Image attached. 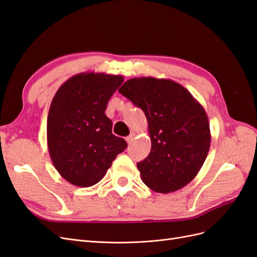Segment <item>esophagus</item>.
<instances>
[{
  "label": "esophagus",
  "mask_w": 257,
  "mask_h": 257,
  "mask_svg": "<svg viewBox=\"0 0 257 257\" xmlns=\"http://www.w3.org/2000/svg\"><path fill=\"white\" fill-rule=\"evenodd\" d=\"M134 137H135V134L134 133H132L130 136H127L126 138H125V141H126V143L130 145L132 142L134 141Z\"/></svg>",
  "instance_id": "esophagus-1"
}]
</instances>
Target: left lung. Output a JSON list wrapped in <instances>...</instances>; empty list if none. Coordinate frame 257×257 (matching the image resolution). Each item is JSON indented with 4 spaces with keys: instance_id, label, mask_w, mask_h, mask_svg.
Returning a JSON list of instances; mask_svg holds the SVG:
<instances>
[{
    "instance_id": "8db88e82",
    "label": "left lung",
    "mask_w": 257,
    "mask_h": 257,
    "mask_svg": "<svg viewBox=\"0 0 257 257\" xmlns=\"http://www.w3.org/2000/svg\"><path fill=\"white\" fill-rule=\"evenodd\" d=\"M119 92L142 108L148 121L151 151L137 163L143 182L162 194L189 184L203 167L211 144L204 107L172 79L132 78Z\"/></svg>"
}]
</instances>
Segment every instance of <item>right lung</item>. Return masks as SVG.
I'll use <instances>...</instances> for the list:
<instances>
[{"instance_id": "1", "label": "right lung", "mask_w": 257, "mask_h": 257, "mask_svg": "<svg viewBox=\"0 0 257 257\" xmlns=\"http://www.w3.org/2000/svg\"><path fill=\"white\" fill-rule=\"evenodd\" d=\"M121 75L84 72L68 78L54 94L47 119L52 164L67 182L89 188L99 182L116 155L126 149L105 114Z\"/></svg>"}]
</instances>
